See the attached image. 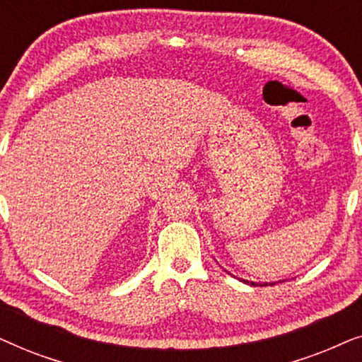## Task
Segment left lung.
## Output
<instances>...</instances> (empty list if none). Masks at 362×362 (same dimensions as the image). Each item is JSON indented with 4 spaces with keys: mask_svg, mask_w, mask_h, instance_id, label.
<instances>
[{
    "mask_svg": "<svg viewBox=\"0 0 362 362\" xmlns=\"http://www.w3.org/2000/svg\"><path fill=\"white\" fill-rule=\"evenodd\" d=\"M250 285H254V286H255V285H262V284H255V281H250ZM264 285L267 286L269 284H264ZM264 285H262V286H264ZM270 285H275V284H270Z\"/></svg>",
    "mask_w": 362,
    "mask_h": 362,
    "instance_id": "left-lung-1",
    "label": "left lung"
}]
</instances>
